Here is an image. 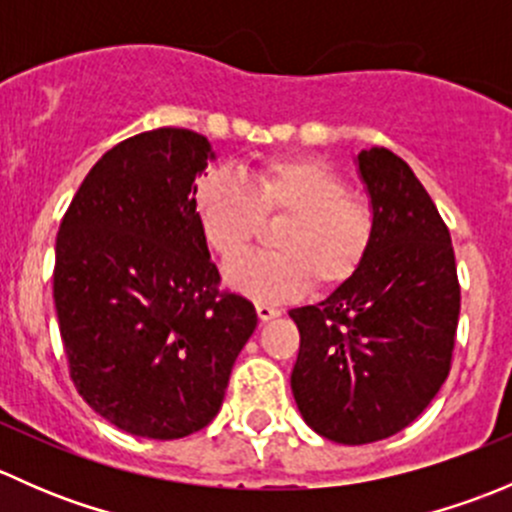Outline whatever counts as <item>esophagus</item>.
Wrapping results in <instances>:
<instances>
[{"label":"esophagus","mask_w":512,"mask_h":512,"mask_svg":"<svg viewBox=\"0 0 512 512\" xmlns=\"http://www.w3.org/2000/svg\"><path fill=\"white\" fill-rule=\"evenodd\" d=\"M280 309L277 307H272V304H265V302H260L257 304V317L262 319V322H270V319H275V317H280Z\"/></svg>","instance_id":"1"}]
</instances>
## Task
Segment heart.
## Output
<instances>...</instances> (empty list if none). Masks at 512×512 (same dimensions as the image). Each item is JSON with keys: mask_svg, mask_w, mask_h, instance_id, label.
Returning <instances> with one entry per match:
<instances>
[{"mask_svg": "<svg viewBox=\"0 0 512 512\" xmlns=\"http://www.w3.org/2000/svg\"><path fill=\"white\" fill-rule=\"evenodd\" d=\"M193 213L205 242L235 260L260 232L262 220L287 218L275 232L277 252L227 265L225 280L260 302L294 299L314 282L334 289L352 280L374 240V215L349 195L339 170L319 158L262 160L247 185L227 170H208L193 190Z\"/></svg>", "mask_w": 512, "mask_h": 512, "instance_id": "b5f03b06", "label": "heart"}]
</instances>
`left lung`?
I'll return each mask as SVG.
<instances>
[{"instance_id":"obj_1","label":"left lung","mask_w":512,"mask_h":512,"mask_svg":"<svg viewBox=\"0 0 512 512\" xmlns=\"http://www.w3.org/2000/svg\"><path fill=\"white\" fill-rule=\"evenodd\" d=\"M354 163L374 215L369 255L322 302L289 309L299 414L347 446L394 436L423 414L451 369L461 312L451 235L409 163L379 146Z\"/></svg>"}]
</instances>
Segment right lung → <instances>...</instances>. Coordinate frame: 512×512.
I'll return each instance as SVG.
<instances>
[{
	"label": "right lung",
	"instance_id": "add662e5",
	"mask_svg": "<svg viewBox=\"0 0 512 512\" xmlns=\"http://www.w3.org/2000/svg\"><path fill=\"white\" fill-rule=\"evenodd\" d=\"M215 160L188 128L113 146L76 190L56 235L54 304L71 379L86 404L141 438L190 436L223 406L252 302L220 292L193 213Z\"/></svg>",
	"mask_w": 512,
	"mask_h": 512
}]
</instances>
